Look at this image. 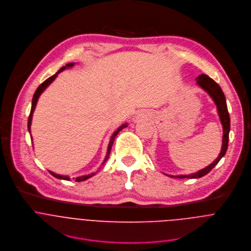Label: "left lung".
<instances>
[{
    "mask_svg": "<svg viewBox=\"0 0 251 251\" xmlns=\"http://www.w3.org/2000/svg\"><path fill=\"white\" fill-rule=\"evenodd\" d=\"M196 83L203 89L205 90L209 96L213 99L214 103L217 106V111L220 117L221 124L223 126V143H222V149L217 157V159L207 166L206 168L190 175H180V176H170L172 177H177V178H198L201 177L205 175H207L218 163L219 161L225 156L226 149H227V143H228V132H229V115L227 112V107H226V97L219 86L218 83H216L212 78H210L206 75H201L196 77Z\"/></svg>",
    "mask_w": 251,
    "mask_h": 251,
    "instance_id": "8db88e82",
    "label": "left lung"
}]
</instances>
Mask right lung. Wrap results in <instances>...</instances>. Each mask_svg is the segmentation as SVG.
<instances>
[{"instance_id":"1","label":"right lung","mask_w":251,"mask_h":251,"mask_svg":"<svg viewBox=\"0 0 251 251\" xmlns=\"http://www.w3.org/2000/svg\"><path fill=\"white\" fill-rule=\"evenodd\" d=\"M74 65H75V63H70V64H68V65H66L65 67H63V68H61L60 70H59V72L58 73H56L54 75H52L51 77H49V78H47L43 83H41L40 85H39V87L36 89V91H35V93H34V95H33V98H32V104H31V110H30V115H29V117H28V123H27V127H28V131H29V133H30V126H31V121H32V116H33V112H34V110H35V107H36V104H37V101H38V99H39V97H40V95L42 94V92L55 80V78L58 76V75L61 73V72H63V71H65L66 69H70V68H72V67H74ZM127 126V124H124L123 126H121L120 127H118V129L116 130V131H114L113 132V134H112V136H111V138H110V142H109V145H108V150H107V154H106V157H105V159H104V161H103V163H102V165H104L105 163H106V161L108 160V158H109V156H110V152H111V149H112V145H113V143H114V140H115V138H116V136L118 135V133L123 129V128H125V127H126ZM32 137V136H31ZM49 173L53 176H55V177H57V178H60V179H65V180H71V178L68 176H61V175H58V174H55V173H53V172H51V171H49ZM95 175V173H92V174H90V175H86V176H77V177H75V181H82V180H85V179H87V178H89V177H91V176H93Z\"/></svg>"}]
</instances>
